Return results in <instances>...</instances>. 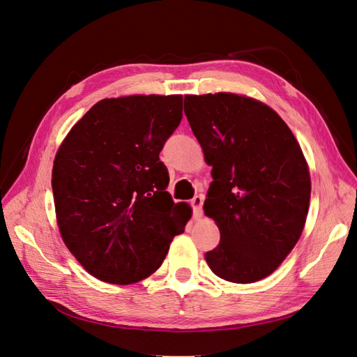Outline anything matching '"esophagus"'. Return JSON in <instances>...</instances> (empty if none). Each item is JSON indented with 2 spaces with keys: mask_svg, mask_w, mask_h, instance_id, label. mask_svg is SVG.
Masks as SVG:
<instances>
[{
  "mask_svg": "<svg viewBox=\"0 0 357 357\" xmlns=\"http://www.w3.org/2000/svg\"><path fill=\"white\" fill-rule=\"evenodd\" d=\"M191 206H193V211H195V217L200 218L202 217V205H204V197L202 196H195L191 199Z\"/></svg>",
  "mask_w": 357,
  "mask_h": 357,
  "instance_id": "obj_1",
  "label": "esophagus"
}]
</instances>
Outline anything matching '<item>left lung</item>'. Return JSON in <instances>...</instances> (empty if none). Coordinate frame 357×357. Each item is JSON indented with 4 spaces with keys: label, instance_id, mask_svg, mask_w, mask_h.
I'll return each mask as SVG.
<instances>
[{
    "label": "left lung",
    "instance_id": "left-lung-1",
    "mask_svg": "<svg viewBox=\"0 0 357 357\" xmlns=\"http://www.w3.org/2000/svg\"><path fill=\"white\" fill-rule=\"evenodd\" d=\"M184 112L213 166L204 204L220 243L205 259L227 282H258L276 270L306 223L310 175L282 117L244 95H185Z\"/></svg>",
    "mask_w": 357,
    "mask_h": 357
}]
</instances>
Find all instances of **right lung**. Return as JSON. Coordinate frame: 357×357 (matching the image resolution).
Returning a JSON list of instances; mask_svg holds the SVG:
<instances>
[{"instance_id":"1","label":"right lung","mask_w":357,"mask_h":357,"mask_svg":"<svg viewBox=\"0 0 357 357\" xmlns=\"http://www.w3.org/2000/svg\"><path fill=\"white\" fill-rule=\"evenodd\" d=\"M182 119V95L99 100L54 158L52 193L69 252L96 279L128 285L157 271L191 218L160 161Z\"/></svg>"}]
</instances>
